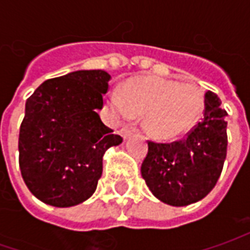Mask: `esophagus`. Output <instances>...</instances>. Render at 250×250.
Masks as SVG:
<instances>
[{"instance_id": "obj_1", "label": "esophagus", "mask_w": 250, "mask_h": 250, "mask_svg": "<svg viewBox=\"0 0 250 250\" xmlns=\"http://www.w3.org/2000/svg\"><path fill=\"white\" fill-rule=\"evenodd\" d=\"M121 136L124 138V139H128L130 135H132V130L129 129V128H122V129L120 130Z\"/></svg>"}]
</instances>
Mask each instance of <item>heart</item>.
I'll use <instances>...</instances> for the list:
<instances>
[{
	"instance_id": "heart-1",
	"label": "heart",
	"mask_w": 250,
	"mask_h": 250,
	"mask_svg": "<svg viewBox=\"0 0 250 250\" xmlns=\"http://www.w3.org/2000/svg\"><path fill=\"white\" fill-rule=\"evenodd\" d=\"M111 112L121 120L143 114V128L156 139H174L190 129L200 117L203 97L196 86L163 78H139L122 94L111 93Z\"/></svg>"
}]
</instances>
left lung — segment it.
Returning a JSON list of instances; mask_svg holds the SVG:
<instances>
[{
  "instance_id": "8db88e82",
  "label": "left lung",
  "mask_w": 250,
  "mask_h": 250,
  "mask_svg": "<svg viewBox=\"0 0 250 250\" xmlns=\"http://www.w3.org/2000/svg\"><path fill=\"white\" fill-rule=\"evenodd\" d=\"M227 115L216 93L208 90L202 120L187 138L172 143L149 140L140 172L159 200L171 206H188L216 187L227 157Z\"/></svg>"
}]
</instances>
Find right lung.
I'll use <instances>...</instances> for the list:
<instances>
[{
  "mask_svg": "<svg viewBox=\"0 0 250 250\" xmlns=\"http://www.w3.org/2000/svg\"><path fill=\"white\" fill-rule=\"evenodd\" d=\"M111 75L76 71L42 83L26 101L19 130V167L26 187L43 203L76 206L94 193L103 156L122 138L97 111Z\"/></svg>",
  "mask_w": 250,
  "mask_h": 250,
  "instance_id": "right-lung-1",
  "label": "right lung"
}]
</instances>
